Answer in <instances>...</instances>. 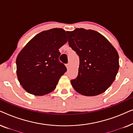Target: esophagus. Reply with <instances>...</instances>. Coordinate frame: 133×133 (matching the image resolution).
I'll list each match as a JSON object with an SVG mask.
<instances>
[{"mask_svg": "<svg viewBox=\"0 0 133 133\" xmlns=\"http://www.w3.org/2000/svg\"><path fill=\"white\" fill-rule=\"evenodd\" d=\"M66 66L67 69H69V68H70V64H69V63H67V64H66Z\"/></svg>", "mask_w": 133, "mask_h": 133, "instance_id": "obj_1", "label": "esophagus"}]
</instances>
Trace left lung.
<instances>
[{
  "mask_svg": "<svg viewBox=\"0 0 133 133\" xmlns=\"http://www.w3.org/2000/svg\"><path fill=\"white\" fill-rule=\"evenodd\" d=\"M66 32L69 46L79 57L78 75L71 81L72 87L83 96L103 93L115 80L119 70L117 51L96 31L76 28Z\"/></svg>",
  "mask_w": 133,
  "mask_h": 133,
  "instance_id": "8db88e82",
  "label": "left lung"
}]
</instances>
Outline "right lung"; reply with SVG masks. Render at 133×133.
Segmentation results:
<instances>
[{
	"label": "right lung",
	"instance_id": "obj_1",
	"mask_svg": "<svg viewBox=\"0 0 133 133\" xmlns=\"http://www.w3.org/2000/svg\"><path fill=\"white\" fill-rule=\"evenodd\" d=\"M66 42L65 30L52 28L40 32L25 45L16 59L18 80L25 91L43 96L56 88L66 71L59 60V49Z\"/></svg>",
	"mask_w": 133,
	"mask_h": 133
}]
</instances>
